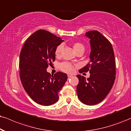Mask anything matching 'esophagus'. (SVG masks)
Returning <instances> with one entry per match:
<instances>
[{
	"label": "esophagus",
	"instance_id": "esophagus-1",
	"mask_svg": "<svg viewBox=\"0 0 131 131\" xmlns=\"http://www.w3.org/2000/svg\"><path fill=\"white\" fill-rule=\"evenodd\" d=\"M72 77V75H70V74H68V79H70Z\"/></svg>",
	"mask_w": 131,
	"mask_h": 131
}]
</instances>
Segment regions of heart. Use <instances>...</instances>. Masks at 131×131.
<instances>
[{
	"label": "heart",
	"mask_w": 131,
	"mask_h": 131,
	"mask_svg": "<svg viewBox=\"0 0 131 131\" xmlns=\"http://www.w3.org/2000/svg\"><path fill=\"white\" fill-rule=\"evenodd\" d=\"M72 47H73V49L75 52L80 49H85L84 48V46L79 42L74 43L72 45ZM62 45H59L56 48L55 51V54L56 56H58L60 55L61 51H62ZM59 68H60L61 70H62L63 71L66 72H72L74 70V66L69 62L62 63H60V65H59Z\"/></svg>",
	"instance_id": "b5f03b06"
}]
</instances>
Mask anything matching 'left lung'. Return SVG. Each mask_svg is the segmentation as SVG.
I'll use <instances>...</instances> for the list:
<instances>
[{
	"label": "left lung",
	"instance_id": "obj_1",
	"mask_svg": "<svg viewBox=\"0 0 131 131\" xmlns=\"http://www.w3.org/2000/svg\"><path fill=\"white\" fill-rule=\"evenodd\" d=\"M85 36L90 39V62L79 70L89 72L87 79L77 75L78 98L83 103L94 105L104 100L111 89L115 79V62L114 50L110 41L97 31H90Z\"/></svg>",
	"mask_w": 131,
	"mask_h": 131
}]
</instances>
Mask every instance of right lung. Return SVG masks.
Returning <instances> with one entry per match:
<instances>
[{"label": "right lung", "instance_id": "obj_1", "mask_svg": "<svg viewBox=\"0 0 131 131\" xmlns=\"http://www.w3.org/2000/svg\"><path fill=\"white\" fill-rule=\"evenodd\" d=\"M63 40L40 29L26 40L20 54V78L25 91L34 102L49 106L59 100V92L68 76L62 72L51 75L46 69L55 61L56 48Z\"/></svg>", "mask_w": 131, "mask_h": 131}]
</instances>
